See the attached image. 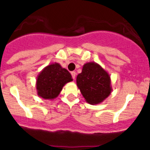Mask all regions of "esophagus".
I'll return each mask as SVG.
<instances>
[{
  "label": "esophagus",
  "mask_w": 150,
  "mask_h": 150,
  "mask_svg": "<svg viewBox=\"0 0 150 150\" xmlns=\"http://www.w3.org/2000/svg\"><path fill=\"white\" fill-rule=\"evenodd\" d=\"M71 75H72L73 79H75V78H76V72H75V71H72V72H71Z\"/></svg>",
  "instance_id": "obj_1"
}]
</instances>
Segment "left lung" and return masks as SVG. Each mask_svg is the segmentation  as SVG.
<instances>
[{
	"instance_id": "1",
	"label": "left lung",
	"mask_w": 150,
	"mask_h": 150,
	"mask_svg": "<svg viewBox=\"0 0 150 150\" xmlns=\"http://www.w3.org/2000/svg\"><path fill=\"white\" fill-rule=\"evenodd\" d=\"M76 84L88 104L102 102L111 93L110 77L98 64H84L81 74L76 77Z\"/></svg>"
}]
</instances>
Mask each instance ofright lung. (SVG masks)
Listing matches in <instances>:
<instances>
[{"mask_svg": "<svg viewBox=\"0 0 150 150\" xmlns=\"http://www.w3.org/2000/svg\"><path fill=\"white\" fill-rule=\"evenodd\" d=\"M67 70L59 64H52L45 67L37 80L38 95L44 99H53L59 95L64 84L72 81Z\"/></svg>", "mask_w": 150, "mask_h": 150, "instance_id": "1", "label": "right lung"}]
</instances>
